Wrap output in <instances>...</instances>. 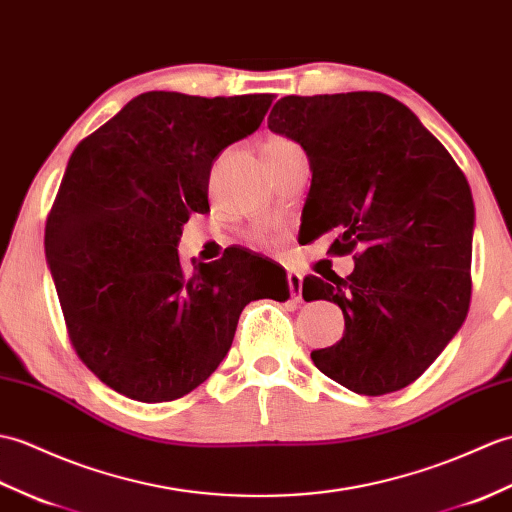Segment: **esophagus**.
<instances>
[{"instance_id": "1", "label": "esophagus", "mask_w": 512, "mask_h": 512, "mask_svg": "<svg viewBox=\"0 0 512 512\" xmlns=\"http://www.w3.org/2000/svg\"><path fill=\"white\" fill-rule=\"evenodd\" d=\"M288 288H290V296L294 301H301L303 294V277L299 272H288Z\"/></svg>"}]
</instances>
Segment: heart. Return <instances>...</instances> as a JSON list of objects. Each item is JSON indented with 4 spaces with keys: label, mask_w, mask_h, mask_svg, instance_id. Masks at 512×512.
I'll return each mask as SVG.
<instances>
[{
    "label": "heart",
    "mask_w": 512,
    "mask_h": 512,
    "mask_svg": "<svg viewBox=\"0 0 512 512\" xmlns=\"http://www.w3.org/2000/svg\"><path fill=\"white\" fill-rule=\"evenodd\" d=\"M296 146L294 141H290L288 137H281V135H270L264 139V144H261V152H264V157H268V154H275V152H281L285 148H292ZM264 237L261 235H255V242H261Z\"/></svg>",
    "instance_id": "1"
}]
</instances>
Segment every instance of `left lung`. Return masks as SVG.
I'll use <instances>...</instances> for the list:
<instances>
[{
  "label": "left lung",
  "mask_w": 512,
  "mask_h": 512,
  "mask_svg": "<svg viewBox=\"0 0 512 512\" xmlns=\"http://www.w3.org/2000/svg\"><path fill=\"white\" fill-rule=\"evenodd\" d=\"M268 128L301 144L312 185L307 240L334 231L349 277H305V301H334L344 334L312 351L358 395L412 384L458 334L471 301L475 209L465 174L406 104L377 91L285 95Z\"/></svg>",
  "instance_id": "8db88e82"
}]
</instances>
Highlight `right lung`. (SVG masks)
Instances as JSON below:
<instances>
[{"label":"right lung","instance_id":"add662e5","mask_svg":"<svg viewBox=\"0 0 512 512\" xmlns=\"http://www.w3.org/2000/svg\"><path fill=\"white\" fill-rule=\"evenodd\" d=\"M270 104V93L148 91L69 157L45 257L78 358L128 399L192 392L229 353L248 303L290 296L285 270L246 248L192 272L176 248L189 216L209 211L213 161Z\"/></svg>","mask_w":512,"mask_h":512}]
</instances>
